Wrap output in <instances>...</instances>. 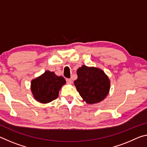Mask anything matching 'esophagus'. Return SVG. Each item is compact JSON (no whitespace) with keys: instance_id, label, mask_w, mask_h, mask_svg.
<instances>
[{"instance_id":"obj_1","label":"esophagus","mask_w":147,"mask_h":147,"mask_svg":"<svg viewBox=\"0 0 147 147\" xmlns=\"http://www.w3.org/2000/svg\"><path fill=\"white\" fill-rule=\"evenodd\" d=\"M66 82L68 84H71L72 82H73V81H72V80L71 78H67L66 79Z\"/></svg>"}]
</instances>
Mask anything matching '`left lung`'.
Here are the masks:
<instances>
[{
  "mask_svg": "<svg viewBox=\"0 0 147 147\" xmlns=\"http://www.w3.org/2000/svg\"><path fill=\"white\" fill-rule=\"evenodd\" d=\"M77 75L74 86L88 104L98 103L108 95L109 80L101 69L83 65L77 70Z\"/></svg>",
  "mask_w": 147,
  "mask_h": 147,
  "instance_id": "8db88e82",
  "label": "left lung"
}]
</instances>
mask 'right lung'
Masks as SVG:
<instances>
[{"label":"right lung","mask_w":147,"mask_h":147,"mask_svg":"<svg viewBox=\"0 0 147 147\" xmlns=\"http://www.w3.org/2000/svg\"><path fill=\"white\" fill-rule=\"evenodd\" d=\"M65 84L63 77L56 76L54 72L47 71L32 81L31 90L36 100L48 103L58 96L59 90Z\"/></svg>","instance_id":"1"}]
</instances>
